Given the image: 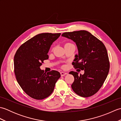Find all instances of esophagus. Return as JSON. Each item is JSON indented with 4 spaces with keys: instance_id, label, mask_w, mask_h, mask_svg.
<instances>
[{
    "instance_id": "obj_1",
    "label": "esophagus",
    "mask_w": 121,
    "mask_h": 121,
    "mask_svg": "<svg viewBox=\"0 0 121 121\" xmlns=\"http://www.w3.org/2000/svg\"><path fill=\"white\" fill-rule=\"evenodd\" d=\"M60 74H61V76H63L65 75L66 74H67V73H65V72H61L60 73Z\"/></svg>"
}]
</instances>
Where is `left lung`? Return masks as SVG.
Instances as JSON below:
<instances>
[{
	"instance_id": "1",
	"label": "left lung",
	"mask_w": 121,
	"mask_h": 121,
	"mask_svg": "<svg viewBox=\"0 0 121 121\" xmlns=\"http://www.w3.org/2000/svg\"><path fill=\"white\" fill-rule=\"evenodd\" d=\"M75 42L78 55H75L74 67L84 71L83 75L70 72L74 81L71 87L79 96L88 97L95 94L103 85L108 74L110 63L104 44L91 33L84 30L62 34Z\"/></svg>"
}]
</instances>
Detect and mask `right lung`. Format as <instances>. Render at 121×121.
<instances>
[{"mask_svg":"<svg viewBox=\"0 0 121 121\" xmlns=\"http://www.w3.org/2000/svg\"><path fill=\"white\" fill-rule=\"evenodd\" d=\"M61 33H41L26 41L17 51L14 57V73L17 83L27 95L35 99L49 96L60 78L59 72L45 73L40 66L48 59V52Z\"/></svg>","mask_w":121,"mask_h":121,"instance_id":"obj_1","label":"right lung"}]
</instances>
